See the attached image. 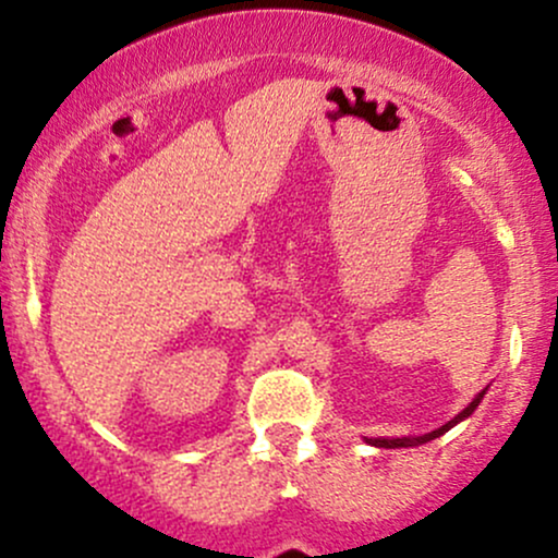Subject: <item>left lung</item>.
I'll return each instance as SVG.
<instances>
[{
	"label": "left lung",
	"mask_w": 558,
	"mask_h": 558,
	"mask_svg": "<svg viewBox=\"0 0 558 558\" xmlns=\"http://www.w3.org/2000/svg\"><path fill=\"white\" fill-rule=\"evenodd\" d=\"M483 396H485V390H480V393L475 396V399L470 401V407H464L462 412L457 414V417H453V420H448L446 425H440L438 430H433V433H425V435H414V438H364V440H367V444L377 446V448H409V446H422V444H427V440H435V438H440V435L451 430L453 425H459V422L470 417V414L475 412V409H477V403L483 401Z\"/></svg>",
	"instance_id": "left-lung-1"
}]
</instances>
